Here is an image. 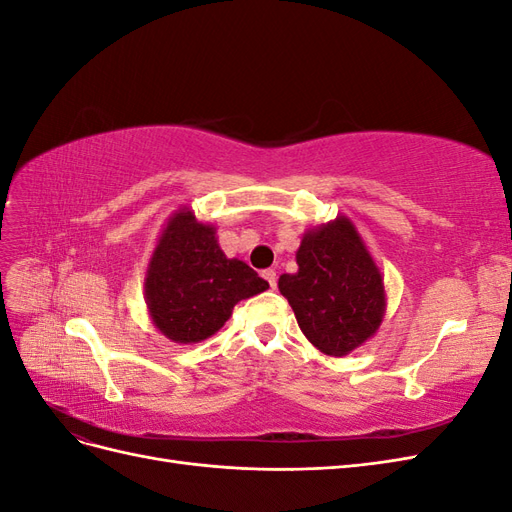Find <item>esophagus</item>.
Here are the masks:
<instances>
[{
  "mask_svg": "<svg viewBox=\"0 0 512 512\" xmlns=\"http://www.w3.org/2000/svg\"><path fill=\"white\" fill-rule=\"evenodd\" d=\"M262 277H265V280L269 282V286H271V288H275V286H277V275H275V271H273V269H265V271H262Z\"/></svg>",
  "mask_w": 512,
  "mask_h": 512,
  "instance_id": "esophagus-1",
  "label": "esophagus"
}]
</instances>
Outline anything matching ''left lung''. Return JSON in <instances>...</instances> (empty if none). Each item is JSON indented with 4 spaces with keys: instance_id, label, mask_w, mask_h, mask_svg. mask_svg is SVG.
<instances>
[{
    "instance_id": "left-lung-1",
    "label": "left lung",
    "mask_w": 512,
    "mask_h": 512,
    "mask_svg": "<svg viewBox=\"0 0 512 512\" xmlns=\"http://www.w3.org/2000/svg\"><path fill=\"white\" fill-rule=\"evenodd\" d=\"M297 273L280 275L303 335L320 352L346 356L378 331L386 309L382 273L346 215L307 230Z\"/></svg>"
}]
</instances>
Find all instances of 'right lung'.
<instances>
[{"mask_svg": "<svg viewBox=\"0 0 512 512\" xmlns=\"http://www.w3.org/2000/svg\"><path fill=\"white\" fill-rule=\"evenodd\" d=\"M267 288L243 260L226 258L215 228L200 224L190 209L166 222L145 275L149 316L175 344H198L218 333L232 307Z\"/></svg>", "mask_w": 512, "mask_h": 512, "instance_id": "add662e5", "label": "right lung"}]
</instances>
